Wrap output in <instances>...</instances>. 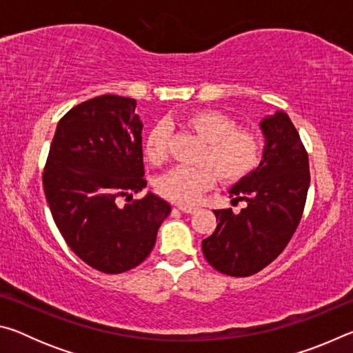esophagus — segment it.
<instances>
[{
    "label": "esophagus",
    "instance_id": "1",
    "mask_svg": "<svg viewBox=\"0 0 353 353\" xmlns=\"http://www.w3.org/2000/svg\"><path fill=\"white\" fill-rule=\"evenodd\" d=\"M177 208L183 213H194L196 210H198V208H196L194 205H179Z\"/></svg>",
    "mask_w": 353,
    "mask_h": 353
}]
</instances>
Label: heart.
I'll list each match as a JSON object with an SVG mask.
<instances>
[{
	"label": "heart",
	"mask_w": 353,
	"mask_h": 353,
	"mask_svg": "<svg viewBox=\"0 0 353 353\" xmlns=\"http://www.w3.org/2000/svg\"><path fill=\"white\" fill-rule=\"evenodd\" d=\"M181 124L205 141L196 162L198 166H179L159 179L157 191L176 204H193L202 191L219 181L236 183L259 168L263 155V141L259 132L236 128L235 119L214 109H198L181 118ZM170 152V128L155 124L145 140V154L149 162L162 165Z\"/></svg>",
	"instance_id": "obj_1"
}]
</instances>
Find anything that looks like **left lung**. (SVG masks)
<instances>
[{"instance_id": "obj_1", "label": "left lung", "mask_w": 353, "mask_h": 353, "mask_svg": "<svg viewBox=\"0 0 353 353\" xmlns=\"http://www.w3.org/2000/svg\"><path fill=\"white\" fill-rule=\"evenodd\" d=\"M266 146L252 174L230 190L240 213L214 210L218 225L202 241L205 260L218 272L249 277L283 252L305 208L310 187L308 152L290 117L277 112L261 121Z\"/></svg>"}]
</instances>
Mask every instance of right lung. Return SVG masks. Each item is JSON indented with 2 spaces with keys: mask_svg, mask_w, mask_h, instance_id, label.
Returning <instances> with one entry per match:
<instances>
[{
  "mask_svg": "<svg viewBox=\"0 0 353 353\" xmlns=\"http://www.w3.org/2000/svg\"><path fill=\"white\" fill-rule=\"evenodd\" d=\"M135 99L103 94L61 118L43 171L52 219L93 270L121 274L146 260L171 207L148 193ZM131 202L126 206L121 199Z\"/></svg>",
  "mask_w": 353,
  "mask_h": 353,
  "instance_id": "add662e5",
  "label": "right lung"
}]
</instances>
